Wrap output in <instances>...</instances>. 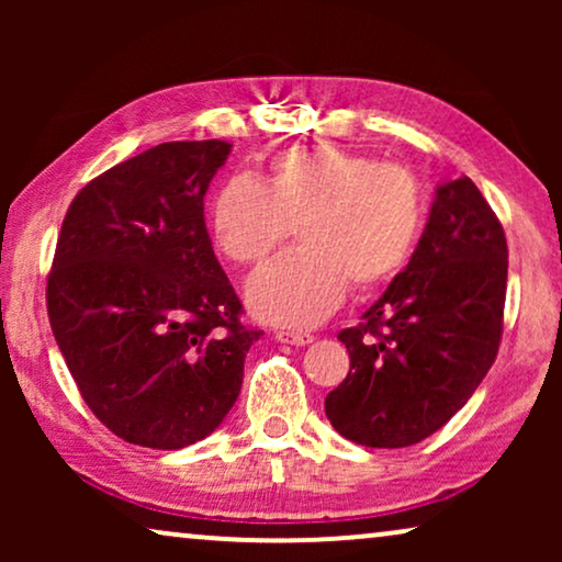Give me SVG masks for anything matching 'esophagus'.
Here are the masks:
<instances>
[{
  "label": "esophagus",
  "instance_id": "34e87169",
  "mask_svg": "<svg viewBox=\"0 0 562 562\" xmlns=\"http://www.w3.org/2000/svg\"><path fill=\"white\" fill-rule=\"evenodd\" d=\"M276 340L302 348V345H310L314 340V335H310V333H291V329H279V333H276Z\"/></svg>",
  "mask_w": 562,
  "mask_h": 562
}]
</instances>
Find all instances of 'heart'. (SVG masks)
<instances>
[{"mask_svg": "<svg viewBox=\"0 0 562 562\" xmlns=\"http://www.w3.org/2000/svg\"><path fill=\"white\" fill-rule=\"evenodd\" d=\"M425 225V191L409 168L340 148H294L271 158L263 183L233 176L214 194L210 227L237 266H260L296 227L302 248L245 289L268 325L306 329L348 291L386 286L409 266Z\"/></svg>", "mask_w": 562, "mask_h": 562, "instance_id": "heart-1", "label": "heart"}]
</instances>
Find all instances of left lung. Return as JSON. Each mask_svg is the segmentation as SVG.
Here are the masks:
<instances>
[{
	"mask_svg": "<svg viewBox=\"0 0 562 562\" xmlns=\"http://www.w3.org/2000/svg\"><path fill=\"white\" fill-rule=\"evenodd\" d=\"M504 227L479 187H437L409 266L358 327L337 335L350 371L325 398L327 419L366 448H406L463 409L494 366L504 329Z\"/></svg>",
	"mask_w": 562,
	"mask_h": 562,
	"instance_id": "left-lung-1",
	"label": "left lung"
}]
</instances>
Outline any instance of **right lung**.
Returning a JSON list of instances; mask_svg holds the SVG:
<instances>
[{"label":"right lung","instance_id":"add662e5","mask_svg":"<svg viewBox=\"0 0 562 562\" xmlns=\"http://www.w3.org/2000/svg\"><path fill=\"white\" fill-rule=\"evenodd\" d=\"M233 145L176 140L89 181L68 206L48 317L83 402L125 442L181 450L233 409L258 329L214 258L204 194Z\"/></svg>","mask_w":562,"mask_h":562}]
</instances>
